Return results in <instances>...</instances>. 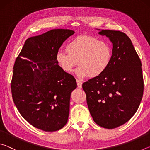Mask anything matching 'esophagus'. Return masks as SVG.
<instances>
[{
	"mask_svg": "<svg viewBox=\"0 0 150 150\" xmlns=\"http://www.w3.org/2000/svg\"><path fill=\"white\" fill-rule=\"evenodd\" d=\"M77 87L79 88H82V81L79 79H77Z\"/></svg>",
	"mask_w": 150,
	"mask_h": 150,
	"instance_id": "1",
	"label": "esophagus"
}]
</instances>
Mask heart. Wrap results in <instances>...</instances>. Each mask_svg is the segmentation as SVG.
I'll return each mask as SVG.
<instances>
[{
	"label": "heart",
	"instance_id": "b5f03b06",
	"mask_svg": "<svg viewBox=\"0 0 150 150\" xmlns=\"http://www.w3.org/2000/svg\"><path fill=\"white\" fill-rule=\"evenodd\" d=\"M66 52H59L55 56L57 65L66 73H71L77 64L76 74L80 78L97 77L106 72L112 59L110 43L96 37L81 35L69 42Z\"/></svg>",
	"mask_w": 150,
	"mask_h": 150
}]
</instances>
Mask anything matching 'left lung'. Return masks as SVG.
Masks as SVG:
<instances>
[{"mask_svg":"<svg viewBox=\"0 0 150 150\" xmlns=\"http://www.w3.org/2000/svg\"><path fill=\"white\" fill-rule=\"evenodd\" d=\"M112 43V59L102 75L83 84L88 110L96 124L112 129L134 115L144 93L142 63L128 35L120 31L98 32Z\"/></svg>","mask_w":150,"mask_h":150,"instance_id":"1","label":"left lung"}]
</instances>
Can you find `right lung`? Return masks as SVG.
<instances>
[{
	"label": "right lung",
	"mask_w": 150,
	"mask_h": 150,
	"mask_svg": "<svg viewBox=\"0 0 150 150\" xmlns=\"http://www.w3.org/2000/svg\"><path fill=\"white\" fill-rule=\"evenodd\" d=\"M73 30L54 29L29 38L15 61L11 81L13 101L20 115L45 132L59 130L67 122L73 76L63 71L55 56Z\"/></svg>",
	"instance_id": "1"
}]
</instances>
